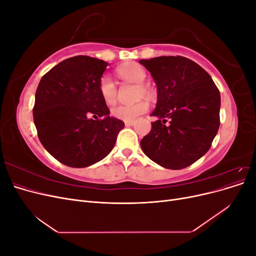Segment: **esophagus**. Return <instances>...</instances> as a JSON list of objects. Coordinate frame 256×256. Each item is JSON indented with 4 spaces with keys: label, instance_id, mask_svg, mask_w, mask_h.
<instances>
[{
    "label": "esophagus",
    "instance_id": "esophagus-1",
    "mask_svg": "<svg viewBox=\"0 0 256 256\" xmlns=\"http://www.w3.org/2000/svg\"><path fill=\"white\" fill-rule=\"evenodd\" d=\"M134 124V120H125V125L126 126H132Z\"/></svg>",
    "mask_w": 256,
    "mask_h": 256
}]
</instances>
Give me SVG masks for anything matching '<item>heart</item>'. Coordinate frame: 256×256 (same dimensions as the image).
Masks as SVG:
<instances>
[{
  "label": "heart",
  "instance_id": "b5f03b06",
  "mask_svg": "<svg viewBox=\"0 0 256 256\" xmlns=\"http://www.w3.org/2000/svg\"><path fill=\"white\" fill-rule=\"evenodd\" d=\"M120 78L130 83H136L138 86V95L150 96L152 90L148 85L143 83L147 74L145 69L136 63H125L116 68ZM99 94L106 104H113L118 99V86L109 74H104L98 84ZM148 110V104L145 102H138L134 104H120L112 109L114 118L122 120H134Z\"/></svg>",
  "mask_w": 256,
  "mask_h": 256
}]
</instances>
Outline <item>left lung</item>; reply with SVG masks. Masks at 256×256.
Segmentation results:
<instances>
[{
    "instance_id": "obj_1",
    "label": "left lung",
    "mask_w": 256,
    "mask_h": 256,
    "mask_svg": "<svg viewBox=\"0 0 256 256\" xmlns=\"http://www.w3.org/2000/svg\"><path fill=\"white\" fill-rule=\"evenodd\" d=\"M140 63L152 74L158 92L150 114L158 120L141 140L142 150L161 166L187 168L208 152L218 132L220 92L208 72L187 58L158 56Z\"/></svg>"
}]
</instances>
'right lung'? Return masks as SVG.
<instances>
[{"label":"right lung","mask_w":256,"mask_h":256,"mask_svg":"<svg viewBox=\"0 0 256 256\" xmlns=\"http://www.w3.org/2000/svg\"><path fill=\"white\" fill-rule=\"evenodd\" d=\"M106 65L88 56L69 58L38 84L33 108L37 134L48 152L65 166L85 168L102 160L125 127L109 115L99 94Z\"/></svg>","instance_id":"1"}]
</instances>
